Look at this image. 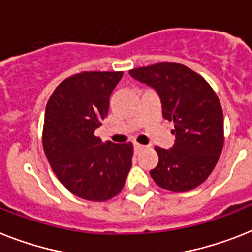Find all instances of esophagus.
Masks as SVG:
<instances>
[{
  "label": "esophagus",
  "mask_w": 252,
  "mask_h": 252,
  "mask_svg": "<svg viewBox=\"0 0 252 252\" xmlns=\"http://www.w3.org/2000/svg\"><path fill=\"white\" fill-rule=\"evenodd\" d=\"M146 149L145 145H141V143H134V151H136V154H138V152H141L142 150Z\"/></svg>",
  "instance_id": "34e87169"
}]
</instances>
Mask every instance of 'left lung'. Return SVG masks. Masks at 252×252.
Returning a JSON list of instances; mask_svg holds the SVG:
<instances>
[{"label":"left lung","mask_w":252,"mask_h":252,"mask_svg":"<svg viewBox=\"0 0 252 252\" xmlns=\"http://www.w3.org/2000/svg\"><path fill=\"white\" fill-rule=\"evenodd\" d=\"M129 74L155 88L162 115L174 123V146L155 147L158 164L150 172L152 179L166 191H191L208 179L223 150V110L215 91L200 74L178 63L136 67Z\"/></svg>","instance_id":"left-lung-1"}]
</instances>
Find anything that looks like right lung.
<instances>
[{
    "label": "right lung",
    "mask_w": 252,
    "mask_h": 252,
    "mask_svg": "<svg viewBox=\"0 0 252 252\" xmlns=\"http://www.w3.org/2000/svg\"><path fill=\"white\" fill-rule=\"evenodd\" d=\"M122 77L123 71L74 74L56 87L46 106V158L67 191L88 201H107L119 194L132 166V142L103 143L94 136Z\"/></svg>",
    "instance_id": "obj_1"
}]
</instances>
